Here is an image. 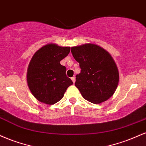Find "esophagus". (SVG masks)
<instances>
[{"mask_svg":"<svg viewBox=\"0 0 146 146\" xmlns=\"http://www.w3.org/2000/svg\"><path fill=\"white\" fill-rule=\"evenodd\" d=\"M71 79H72V82H73V83H75V81H76V78H75L74 76H73L72 78H71Z\"/></svg>","mask_w":146,"mask_h":146,"instance_id":"esophagus-1","label":"esophagus"}]
</instances>
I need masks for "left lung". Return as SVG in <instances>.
<instances>
[{"instance_id":"obj_1","label":"left lung","mask_w":146,"mask_h":146,"mask_svg":"<svg viewBox=\"0 0 146 146\" xmlns=\"http://www.w3.org/2000/svg\"><path fill=\"white\" fill-rule=\"evenodd\" d=\"M71 52L81 69L75 86L82 96L94 104L110 98L119 83V72L111 54L94 44L74 46Z\"/></svg>"}]
</instances>
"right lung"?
<instances>
[{"label": "right lung", "instance_id": "right-lung-1", "mask_svg": "<svg viewBox=\"0 0 146 146\" xmlns=\"http://www.w3.org/2000/svg\"><path fill=\"white\" fill-rule=\"evenodd\" d=\"M70 51L68 46L48 44L33 56L27 69V80L31 92L39 102L49 105L56 103L73 84L66 76V68L60 63Z\"/></svg>", "mask_w": 146, "mask_h": 146}]
</instances>
